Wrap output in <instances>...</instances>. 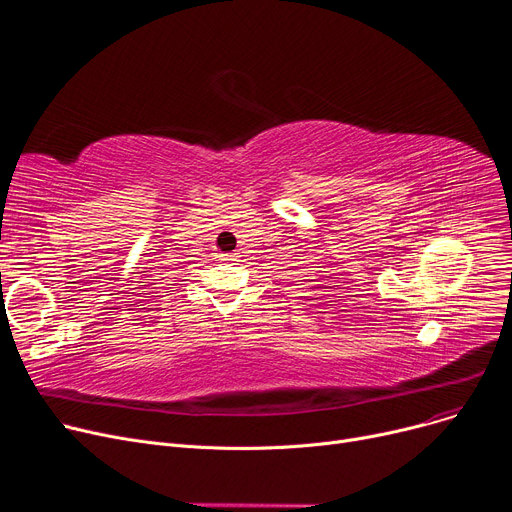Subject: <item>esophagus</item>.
I'll return each instance as SVG.
<instances>
[{
  "label": "esophagus",
  "instance_id": "1",
  "mask_svg": "<svg viewBox=\"0 0 512 512\" xmlns=\"http://www.w3.org/2000/svg\"><path fill=\"white\" fill-rule=\"evenodd\" d=\"M233 258H235V254H221V260H225V262L233 260Z\"/></svg>",
  "mask_w": 512,
  "mask_h": 512
}]
</instances>
